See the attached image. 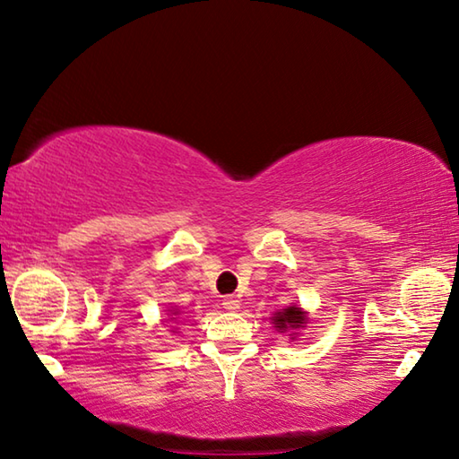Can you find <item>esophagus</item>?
Returning <instances> with one entry per match:
<instances>
[{
    "label": "esophagus",
    "instance_id": "1",
    "mask_svg": "<svg viewBox=\"0 0 459 459\" xmlns=\"http://www.w3.org/2000/svg\"><path fill=\"white\" fill-rule=\"evenodd\" d=\"M222 307L229 309V312H237V309H238V299L235 298V295H227V298L222 299Z\"/></svg>",
    "mask_w": 459,
    "mask_h": 459
}]
</instances>
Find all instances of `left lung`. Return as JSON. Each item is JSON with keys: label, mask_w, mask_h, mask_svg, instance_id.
<instances>
[{"label": "left lung", "mask_w": 459, "mask_h": 459, "mask_svg": "<svg viewBox=\"0 0 459 459\" xmlns=\"http://www.w3.org/2000/svg\"><path fill=\"white\" fill-rule=\"evenodd\" d=\"M275 328L279 330H290V328H301L306 324V316L301 312V307H287L283 312H277L273 317Z\"/></svg>", "instance_id": "1"}]
</instances>
